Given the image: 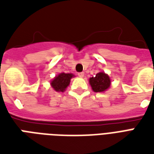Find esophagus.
I'll use <instances>...</instances> for the list:
<instances>
[{
    "label": "esophagus",
    "mask_w": 154,
    "mask_h": 154,
    "mask_svg": "<svg viewBox=\"0 0 154 154\" xmlns=\"http://www.w3.org/2000/svg\"><path fill=\"white\" fill-rule=\"evenodd\" d=\"M78 76L80 77H84V75H85V73H84L83 72H78V74H77Z\"/></svg>",
    "instance_id": "1"
}]
</instances>
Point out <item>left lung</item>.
<instances>
[{"instance_id": "8db88e82", "label": "left lung", "mask_w": 154, "mask_h": 154, "mask_svg": "<svg viewBox=\"0 0 154 154\" xmlns=\"http://www.w3.org/2000/svg\"><path fill=\"white\" fill-rule=\"evenodd\" d=\"M89 82L95 92L105 91L110 86V77L105 72H99L96 76L91 77Z\"/></svg>"}]
</instances>
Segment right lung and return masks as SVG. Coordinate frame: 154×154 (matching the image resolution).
<instances>
[{
    "mask_svg": "<svg viewBox=\"0 0 154 154\" xmlns=\"http://www.w3.org/2000/svg\"><path fill=\"white\" fill-rule=\"evenodd\" d=\"M74 77L72 73H60L51 82V85L56 91H64L70 83L71 78Z\"/></svg>",
    "mask_w": 154,
    "mask_h": 154,
    "instance_id": "1",
    "label": "right lung"
}]
</instances>
